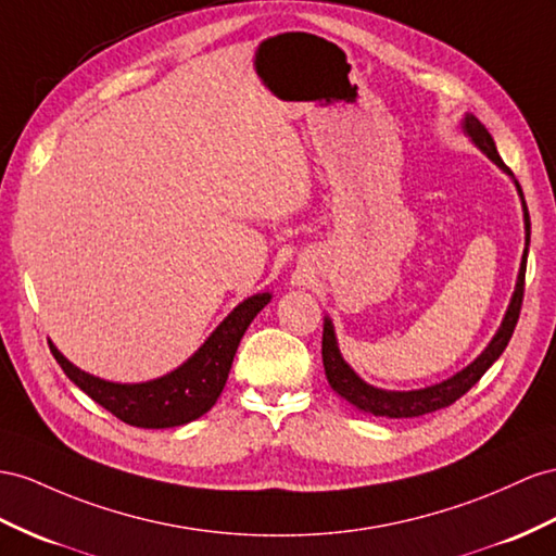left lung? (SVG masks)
<instances>
[{"instance_id": "1", "label": "left lung", "mask_w": 556, "mask_h": 556, "mask_svg": "<svg viewBox=\"0 0 556 556\" xmlns=\"http://www.w3.org/2000/svg\"><path fill=\"white\" fill-rule=\"evenodd\" d=\"M463 131L472 138L475 146L489 156L493 164L501 166L505 174L515 180V174L505 166V162L501 160V154L495 150V142L491 138V134L486 131L475 115H465L463 119ZM517 192L521 197V206H523V227H526V247H523V255H521V267H519V277H517V287L515 293H511V301L507 305V312L503 317L501 329L495 331L493 340L486 345L479 357L465 366L463 371H458L455 376H451L444 382H437V386L422 388V390H408V392H392V390H380L368 386L366 380H362L357 374L352 371V366L343 359V354L338 350V340H336V331L333 324L329 317H324V336H321V359H324V371H326V380L333 388V392H338L343 396L345 402H350L352 406H357L364 414L371 416H386V418H416V416H425L432 414V410L446 408L453 402H458L460 396L479 382V378L489 371L493 366V362L501 357L505 352L511 333H515V326L519 321V312H521V301H523V277H526V258H529V244H531V218H529V208H526L523 202V192L521 185L515 180Z\"/></svg>"}]
</instances>
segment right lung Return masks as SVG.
<instances>
[{
	"label": "right lung",
	"mask_w": 556,
	"mask_h": 556,
	"mask_svg": "<svg viewBox=\"0 0 556 556\" xmlns=\"http://www.w3.org/2000/svg\"><path fill=\"white\" fill-rule=\"evenodd\" d=\"M269 298H273L269 293L247 298L218 324V329L188 362L180 364L176 371L148 382H110L96 378L67 362L51 340L49 348L65 376L112 416L126 425L146 427V430H164V427L197 420L218 402L239 340L247 333L253 317L269 303Z\"/></svg>",
	"instance_id": "obj_1"
}]
</instances>
